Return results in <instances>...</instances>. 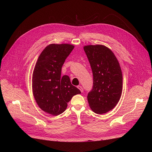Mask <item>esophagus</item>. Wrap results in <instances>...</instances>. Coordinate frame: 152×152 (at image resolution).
Returning <instances> with one entry per match:
<instances>
[{
    "label": "esophagus",
    "mask_w": 152,
    "mask_h": 152,
    "mask_svg": "<svg viewBox=\"0 0 152 152\" xmlns=\"http://www.w3.org/2000/svg\"><path fill=\"white\" fill-rule=\"evenodd\" d=\"M77 87H78V88H79V89H80V91L82 92H82L84 91V89L82 88V86H78Z\"/></svg>",
    "instance_id": "34e87169"
}]
</instances>
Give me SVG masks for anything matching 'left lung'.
<instances>
[{
  "instance_id": "8db88e82",
  "label": "left lung",
  "mask_w": 152,
  "mask_h": 152,
  "mask_svg": "<svg viewBox=\"0 0 152 152\" xmlns=\"http://www.w3.org/2000/svg\"><path fill=\"white\" fill-rule=\"evenodd\" d=\"M93 75V89L87 94L89 107L98 114L112 110L122 92V74L113 53L103 45L84 47Z\"/></svg>"
}]
</instances>
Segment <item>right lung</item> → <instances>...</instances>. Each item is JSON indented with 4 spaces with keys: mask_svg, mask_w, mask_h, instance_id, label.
Returning a JSON list of instances; mask_svg holds the SVG:
<instances>
[{
    "mask_svg": "<svg viewBox=\"0 0 152 152\" xmlns=\"http://www.w3.org/2000/svg\"><path fill=\"white\" fill-rule=\"evenodd\" d=\"M73 48L68 44H49L40 54L34 70V98L40 108L54 116L65 112L73 96L81 93L68 75L61 76L62 66Z\"/></svg>",
    "mask_w": 152,
    "mask_h": 152,
    "instance_id": "1",
    "label": "right lung"
}]
</instances>
